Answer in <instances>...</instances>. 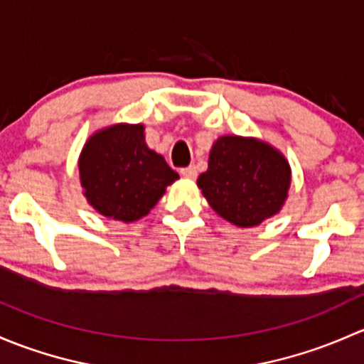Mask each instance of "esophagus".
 I'll return each instance as SVG.
<instances>
[{
	"instance_id": "34e87169",
	"label": "esophagus",
	"mask_w": 364,
	"mask_h": 364,
	"mask_svg": "<svg viewBox=\"0 0 364 364\" xmlns=\"http://www.w3.org/2000/svg\"><path fill=\"white\" fill-rule=\"evenodd\" d=\"M181 173H182L183 177H186V178H196V175H198V170H196V166H194V164H191V166H186V168H182V170H181Z\"/></svg>"
}]
</instances>
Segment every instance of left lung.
<instances>
[{"label":"left lung","mask_w":364,"mask_h":364,"mask_svg":"<svg viewBox=\"0 0 364 364\" xmlns=\"http://www.w3.org/2000/svg\"><path fill=\"white\" fill-rule=\"evenodd\" d=\"M291 170L282 154L254 138L223 136L213 144L198 187L223 219L240 228L275 215L287 198Z\"/></svg>","instance_id":"obj_1"}]
</instances>
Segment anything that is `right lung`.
Segmentation results:
<instances>
[{
  "mask_svg": "<svg viewBox=\"0 0 364 364\" xmlns=\"http://www.w3.org/2000/svg\"><path fill=\"white\" fill-rule=\"evenodd\" d=\"M85 198L100 213L122 223L147 215L177 181L163 156L147 147L144 126L117 124L89 138L78 161Z\"/></svg>",
  "mask_w": 364,
  "mask_h": 364,
  "instance_id": "add662e5",
  "label": "right lung"
}]
</instances>
